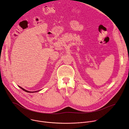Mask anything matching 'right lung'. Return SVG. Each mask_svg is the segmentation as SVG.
Returning a JSON list of instances; mask_svg holds the SVG:
<instances>
[{
	"mask_svg": "<svg viewBox=\"0 0 129 129\" xmlns=\"http://www.w3.org/2000/svg\"><path fill=\"white\" fill-rule=\"evenodd\" d=\"M19 87H20V88L21 89H22V90H23V91H25V92H28V93H31H31H33V92H38V91H39V90H38V91H35V92H34H34H30V91H27V90H25L24 89L22 88V87H21L20 86H19Z\"/></svg>",
	"mask_w": 129,
	"mask_h": 129,
	"instance_id": "add662e5",
	"label": "right lung"
}]
</instances>
